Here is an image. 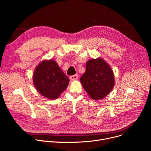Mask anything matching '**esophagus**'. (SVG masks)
<instances>
[{
    "label": "esophagus",
    "instance_id": "1",
    "mask_svg": "<svg viewBox=\"0 0 151 151\" xmlns=\"http://www.w3.org/2000/svg\"><path fill=\"white\" fill-rule=\"evenodd\" d=\"M69 78H70V79L71 81H76V80H77L78 78V75L77 74H76V75L70 76Z\"/></svg>",
    "mask_w": 151,
    "mask_h": 151
}]
</instances>
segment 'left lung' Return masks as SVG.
I'll return each mask as SVG.
<instances>
[{"label":"left lung","instance_id":"8db88e82","mask_svg":"<svg viewBox=\"0 0 151 151\" xmlns=\"http://www.w3.org/2000/svg\"><path fill=\"white\" fill-rule=\"evenodd\" d=\"M80 81L91 99L101 100L108 95L115 85L112 68L103 58L89 60L86 63V70Z\"/></svg>","mask_w":151,"mask_h":151}]
</instances>
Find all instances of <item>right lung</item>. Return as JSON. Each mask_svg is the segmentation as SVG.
I'll use <instances>...</instances> for the list:
<instances>
[{
	"label": "right lung",
	"instance_id": "right-lung-1",
	"mask_svg": "<svg viewBox=\"0 0 151 151\" xmlns=\"http://www.w3.org/2000/svg\"><path fill=\"white\" fill-rule=\"evenodd\" d=\"M57 63L53 60H44L36 67L33 81L37 91L48 99H56L65 90L69 83Z\"/></svg>",
	"mask_w": 151,
	"mask_h": 151
}]
</instances>
